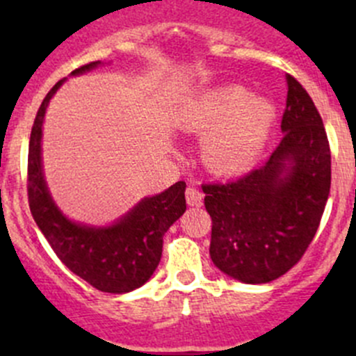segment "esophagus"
<instances>
[{
  "mask_svg": "<svg viewBox=\"0 0 356 356\" xmlns=\"http://www.w3.org/2000/svg\"><path fill=\"white\" fill-rule=\"evenodd\" d=\"M186 201H188L189 207H198L201 201H203V193L198 188H195V186H189L186 189Z\"/></svg>",
  "mask_w": 356,
  "mask_h": 356,
  "instance_id": "1",
  "label": "esophagus"
}]
</instances>
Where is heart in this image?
Returning <instances> with one entry per match:
<instances>
[{
	"label": "heart",
	"mask_w": 356,
	"mask_h": 356,
	"mask_svg": "<svg viewBox=\"0 0 356 356\" xmlns=\"http://www.w3.org/2000/svg\"><path fill=\"white\" fill-rule=\"evenodd\" d=\"M186 125L207 134L201 156L217 174L234 175L253 167L274 124V108L243 86H222L196 99Z\"/></svg>",
	"instance_id": "obj_1"
}]
</instances>
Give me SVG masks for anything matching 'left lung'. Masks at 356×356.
<instances>
[{
	"mask_svg": "<svg viewBox=\"0 0 356 356\" xmlns=\"http://www.w3.org/2000/svg\"><path fill=\"white\" fill-rule=\"evenodd\" d=\"M281 129L267 163L236 181L201 186L211 217V261L246 284L274 281L301 260L331 189L324 122L293 75Z\"/></svg>",
	"mask_w": 356,
	"mask_h": 356,
	"instance_id": "obj_1",
	"label": "left lung"
}]
</instances>
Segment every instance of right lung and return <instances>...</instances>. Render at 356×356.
Returning <instances> with one entry per match:
<instances>
[{
	"label": "right lung",
	"mask_w": 356,
	"mask_h": 356,
	"mask_svg": "<svg viewBox=\"0 0 356 356\" xmlns=\"http://www.w3.org/2000/svg\"><path fill=\"white\" fill-rule=\"evenodd\" d=\"M96 65L99 62L86 63L72 75ZM63 81L49 89L32 125L27 160L29 207L38 227L67 268L103 293H129L145 284L160 264L165 232L186 211V182L179 181L167 191L145 198L111 227H88L63 217L49 196L41 167L42 120L49 99Z\"/></svg>",
	"instance_id": "add662e5"
}]
</instances>
